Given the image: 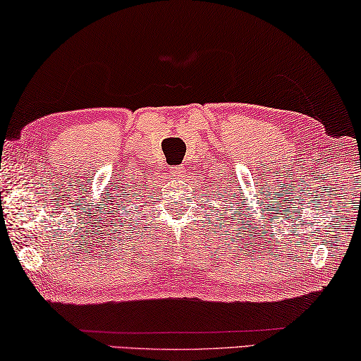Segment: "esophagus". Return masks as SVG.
<instances>
[{
	"label": "esophagus",
	"instance_id": "34e87169",
	"mask_svg": "<svg viewBox=\"0 0 361 361\" xmlns=\"http://www.w3.org/2000/svg\"><path fill=\"white\" fill-rule=\"evenodd\" d=\"M182 169H184V166H182V168H176V169L173 171V177H182V173H184V171H182Z\"/></svg>",
	"mask_w": 361,
	"mask_h": 361
}]
</instances>
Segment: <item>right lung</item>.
Here are the masks:
<instances>
[{"label":"right lung","instance_id":"obj_1","mask_svg":"<svg viewBox=\"0 0 361 361\" xmlns=\"http://www.w3.org/2000/svg\"><path fill=\"white\" fill-rule=\"evenodd\" d=\"M126 202H128V200H126Z\"/></svg>","mask_w":361,"mask_h":361}]
</instances>
